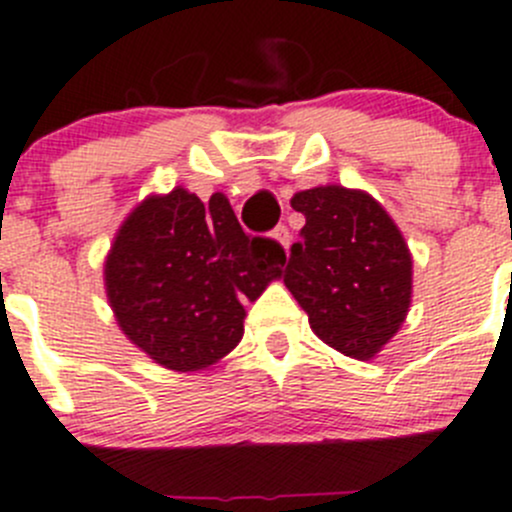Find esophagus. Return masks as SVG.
<instances>
[{
  "label": "esophagus",
  "mask_w": 512,
  "mask_h": 512,
  "mask_svg": "<svg viewBox=\"0 0 512 512\" xmlns=\"http://www.w3.org/2000/svg\"><path fill=\"white\" fill-rule=\"evenodd\" d=\"M272 240L278 242V245L283 247L285 252H288V247H290V240H293V237H290V229L285 227V224H280V227H275V229H272Z\"/></svg>",
  "instance_id": "34e87169"
}]
</instances>
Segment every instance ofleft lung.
<instances>
[{
    "instance_id": "8db88e82",
    "label": "left lung",
    "mask_w": 512,
    "mask_h": 512,
    "mask_svg": "<svg viewBox=\"0 0 512 512\" xmlns=\"http://www.w3.org/2000/svg\"><path fill=\"white\" fill-rule=\"evenodd\" d=\"M305 214L285 285L323 343L369 361L394 338L412 303V255L371 194L315 186L290 199Z\"/></svg>"
}]
</instances>
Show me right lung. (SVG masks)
I'll list each match as a JSON object with an SVG mask.
<instances>
[{
  "label": "right lung",
  "instance_id": "add662e5",
  "mask_svg": "<svg viewBox=\"0 0 512 512\" xmlns=\"http://www.w3.org/2000/svg\"><path fill=\"white\" fill-rule=\"evenodd\" d=\"M285 250L240 227L224 194L176 186L143 199L105 257V293L128 341L171 371H199L245 333V305L283 275Z\"/></svg>",
  "mask_w": 512,
  "mask_h": 512
}]
</instances>
